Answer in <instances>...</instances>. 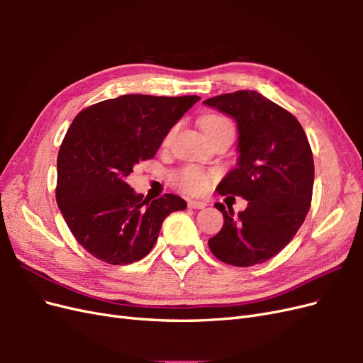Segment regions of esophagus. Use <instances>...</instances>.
Wrapping results in <instances>:
<instances>
[{
    "label": "esophagus",
    "instance_id": "34e87169",
    "mask_svg": "<svg viewBox=\"0 0 363 363\" xmlns=\"http://www.w3.org/2000/svg\"><path fill=\"white\" fill-rule=\"evenodd\" d=\"M207 204L204 203V201H194V200H191V201H188V207L189 208H204Z\"/></svg>",
    "mask_w": 363,
    "mask_h": 363
}]
</instances>
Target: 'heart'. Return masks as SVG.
Instances as JSON below:
<instances>
[{
    "instance_id": "obj_1",
    "label": "heart",
    "mask_w": 363,
    "mask_h": 363,
    "mask_svg": "<svg viewBox=\"0 0 363 363\" xmlns=\"http://www.w3.org/2000/svg\"><path fill=\"white\" fill-rule=\"evenodd\" d=\"M201 128L204 130V133L211 138L221 133V131H233V123L228 118L221 115H206L201 119ZM175 182H177V186L183 192L191 195H200L211 188L213 175L199 168L186 167L182 171H179Z\"/></svg>"
}]
</instances>
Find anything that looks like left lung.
I'll return each mask as SVG.
<instances>
[{
	"mask_svg": "<svg viewBox=\"0 0 363 363\" xmlns=\"http://www.w3.org/2000/svg\"><path fill=\"white\" fill-rule=\"evenodd\" d=\"M204 104L235 118L239 131L238 167L218 192L248 201L238 216L215 204L224 225L208 248L228 265H259L291 242L309 212L315 175L309 140L298 119L256 91L218 95Z\"/></svg>",
	"mask_w": 363,
	"mask_h": 363,
	"instance_id": "8db88e82",
	"label": "left lung"
}]
</instances>
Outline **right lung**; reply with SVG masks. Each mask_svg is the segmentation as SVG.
<instances>
[{"label": "right lung", "instance_id": "add662e5", "mask_svg": "<svg viewBox=\"0 0 363 363\" xmlns=\"http://www.w3.org/2000/svg\"><path fill=\"white\" fill-rule=\"evenodd\" d=\"M199 100L130 94L74 118L57 156L56 200L77 242L98 260L128 265L145 257L163 219L186 208L172 194L150 201L125 179L136 163L155 157L171 127Z\"/></svg>", "mask_w": 363, "mask_h": 363}]
</instances>
